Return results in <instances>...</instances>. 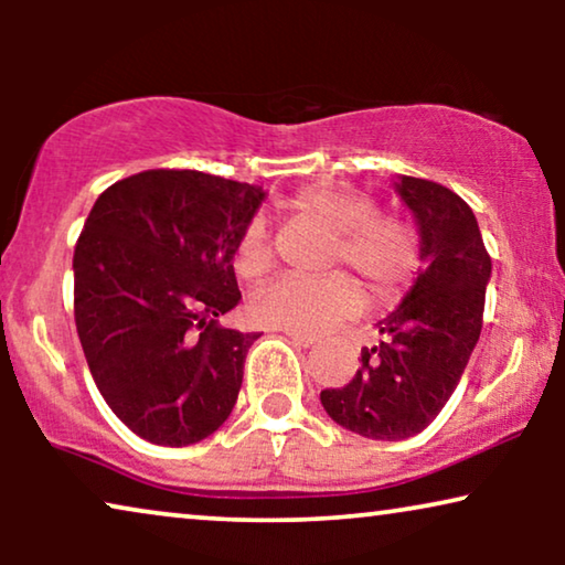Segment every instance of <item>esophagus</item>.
Segmentation results:
<instances>
[{
    "label": "esophagus",
    "mask_w": 565,
    "mask_h": 565,
    "mask_svg": "<svg viewBox=\"0 0 565 565\" xmlns=\"http://www.w3.org/2000/svg\"><path fill=\"white\" fill-rule=\"evenodd\" d=\"M285 337H288L296 347H303V350H308V347L316 344V337L313 334H300V331H285Z\"/></svg>",
    "instance_id": "34e87169"
}]
</instances>
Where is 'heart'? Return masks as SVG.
I'll list each match as a JSON object with an SVG mask.
<instances>
[{"instance_id":"heart-1","label":"heart","mask_w":565,"mask_h":565,"mask_svg":"<svg viewBox=\"0 0 565 565\" xmlns=\"http://www.w3.org/2000/svg\"><path fill=\"white\" fill-rule=\"evenodd\" d=\"M288 205L331 234L327 267L354 269L375 296H391L416 269L419 242L414 228L396 215L373 213V200L365 192L316 182L292 192ZM234 267L244 280L262 277L273 267V242L262 218L249 221L238 236ZM360 306L358 285L342 273L319 280L288 275L262 285L249 300V313L262 327L319 334L358 313Z\"/></svg>"}]
</instances>
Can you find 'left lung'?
<instances>
[{
  "label": "left lung",
  "mask_w": 565,
  "mask_h": 565,
  "mask_svg": "<svg viewBox=\"0 0 565 565\" xmlns=\"http://www.w3.org/2000/svg\"><path fill=\"white\" fill-rule=\"evenodd\" d=\"M396 192L416 221L422 267L396 311L377 321L381 344L362 350L352 381L321 391L339 427L381 443L419 435L443 412L481 337L491 280V257L466 200L406 174Z\"/></svg>",
  "instance_id": "obj_1"
}]
</instances>
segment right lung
<instances>
[{
    "label": "right lung",
    "mask_w": 565,
    "mask_h": 565,
    "mask_svg": "<svg viewBox=\"0 0 565 565\" xmlns=\"http://www.w3.org/2000/svg\"><path fill=\"white\" fill-rule=\"evenodd\" d=\"M265 192L195 169H149L97 198L74 249V319L113 414L153 445L211 437L254 339L218 316L242 300L238 236Z\"/></svg>",
    "instance_id": "right-lung-1"
}]
</instances>
